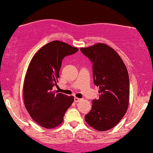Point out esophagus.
Segmentation results:
<instances>
[{"label":"esophagus","instance_id":"1","mask_svg":"<svg viewBox=\"0 0 153 153\" xmlns=\"http://www.w3.org/2000/svg\"><path fill=\"white\" fill-rule=\"evenodd\" d=\"M81 100H82V99L78 98V97H74V101H75V102H80V101H81Z\"/></svg>","mask_w":153,"mask_h":153}]
</instances>
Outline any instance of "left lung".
Here are the masks:
<instances>
[{"mask_svg": "<svg viewBox=\"0 0 153 153\" xmlns=\"http://www.w3.org/2000/svg\"><path fill=\"white\" fill-rule=\"evenodd\" d=\"M93 64V82L99 88V98L85 116L86 123L98 131L117 125L128 110L130 81L128 70L116 51L104 43L80 48Z\"/></svg>", "mask_w": 153, "mask_h": 153, "instance_id": "8db88e82", "label": "left lung"}]
</instances>
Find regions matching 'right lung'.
I'll return each mask as SVG.
<instances>
[{"instance_id":"1","label":"right lung","mask_w":153,"mask_h":153,"mask_svg":"<svg viewBox=\"0 0 153 153\" xmlns=\"http://www.w3.org/2000/svg\"><path fill=\"white\" fill-rule=\"evenodd\" d=\"M78 51L63 42L55 40L42 47L33 57L23 85L25 107L34 121L45 128L61 124L66 110L74 100L53 91L57 85L62 60Z\"/></svg>"}]
</instances>
